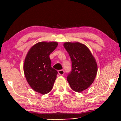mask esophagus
<instances>
[{"label":"esophagus","mask_w":121,"mask_h":121,"mask_svg":"<svg viewBox=\"0 0 121 121\" xmlns=\"http://www.w3.org/2000/svg\"><path fill=\"white\" fill-rule=\"evenodd\" d=\"M58 73L60 75H63L65 73V71L63 69H61V70H58Z\"/></svg>","instance_id":"34e87169"}]
</instances>
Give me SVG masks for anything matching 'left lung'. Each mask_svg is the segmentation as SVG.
Listing matches in <instances>:
<instances>
[{"mask_svg":"<svg viewBox=\"0 0 121 121\" xmlns=\"http://www.w3.org/2000/svg\"><path fill=\"white\" fill-rule=\"evenodd\" d=\"M64 47L72 61V70L68 74L67 80L73 91L81 92L93 82L97 73L96 61L84 44L67 42Z\"/></svg>","mask_w":121,"mask_h":121,"instance_id":"1","label":"left lung"}]
</instances>
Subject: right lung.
I'll return each instance as SVG.
<instances>
[{"mask_svg":"<svg viewBox=\"0 0 121 121\" xmlns=\"http://www.w3.org/2000/svg\"><path fill=\"white\" fill-rule=\"evenodd\" d=\"M57 42H40L30 48L24 64L27 81L35 91L45 94L52 89L58 72L51 66L49 55L57 47Z\"/></svg>","mask_w":121,"mask_h":121,"instance_id":"right-lung-1","label":"right lung"}]
</instances>
